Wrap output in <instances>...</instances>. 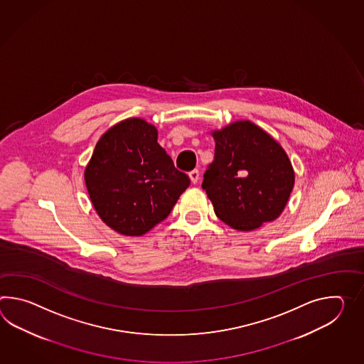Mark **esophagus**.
I'll return each instance as SVG.
<instances>
[{
	"instance_id": "obj_1",
	"label": "esophagus",
	"mask_w": 364,
	"mask_h": 364,
	"mask_svg": "<svg viewBox=\"0 0 364 364\" xmlns=\"http://www.w3.org/2000/svg\"><path fill=\"white\" fill-rule=\"evenodd\" d=\"M189 178H191V181H192L193 184H196V183L200 180V171H191V172H189Z\"/></svg>"
}]
</instances>
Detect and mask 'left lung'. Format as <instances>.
I'll return each instance as SVG.
<instances>
[{"label": "left lung", "instance_id": "left-lung-1", "mask_svg": "<svg viewBox=\"0 0 364 364\" xmlns=\"http://www.w3.org/2000/svg\"><path fill=\"white\" fill-rule=\"evenodd\" d=\"M211 134L215 154L203 173L202 188L217 217L239 231H252L278 218L295 183L281 145L248 120Z\"/></svg>", "mask_w": 364, "mask_h": 364}]
</instances>
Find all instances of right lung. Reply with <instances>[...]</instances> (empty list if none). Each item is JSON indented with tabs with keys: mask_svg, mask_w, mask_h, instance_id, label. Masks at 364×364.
I'll return each mask as SVG.
<instances>
[{
	"mask_svg": "<svg viewBox=\"0 0 364 364\" xmlns=\"http://www.w3.org/2000/svg\"><path fill=\"white\" fill-rule=\"evenodd\" d=\"M97 215L119 234L141 236L168 217L191 184L158 144V130L132 117L105 132L85 170Z\"/></svg>",
	"mask_w": 364,
	"mask_h": 364,
	"instance_id": "obj_1",
	"label": "right lung"
}]
</instances>
